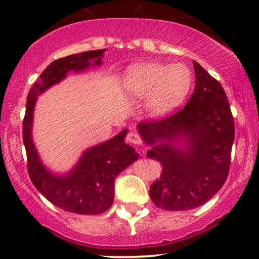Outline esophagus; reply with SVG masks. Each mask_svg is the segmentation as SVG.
Instances as JSON below:
<instances>
[{
	"instance_id": "obj_1",
	"label": "esophagus",
	"mask_w": 259,
	"mask_h": 259,
	"mask_svg": "<svg viewBox=\"0 0 259 259\" xmlns=\"http://www.w3.org/2000/svg\"><path fill=\"white\" fill-rule=\"evenodd\" d=\"M126 141H128L129 143L135 144V145H141L142 144L141 137L138 136L136 133H129L128 135H126Z\"/></svg>"
}]
</instances>
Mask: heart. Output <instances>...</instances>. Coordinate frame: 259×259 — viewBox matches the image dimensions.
Returning a JSON list of instances; mask_svg holds the SVG:
<instances>
[{
    "instance_id": "obj_1",
    "label": "heart",
    "mask_w": 259,
    "mask_h": 259,
    "mask_svg": "<svg viewBox=\"0 0 259 259\" xmlns=\"http://www.w3.org/2000/svg\"><path fill=\"white\" fill-rule=\"evenodd\" d=\"M192 82L190 69L184 64L141 63L130 67L123 84L130 96L147 98V109L162 117L182 103Z\"/></svg>"
}]
</instances>
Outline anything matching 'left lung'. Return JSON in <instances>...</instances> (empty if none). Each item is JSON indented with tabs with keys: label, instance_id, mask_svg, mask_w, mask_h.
Instances as JSON below:
<instances>
[{
	"label": "left lung",
	"instance_id": "8db88e82",
	"mask_svg": "<svg viewBox=\"0 0 259 259\" xmlns=\"http://www.w3.org/2000/svg\"><path fill=\"white\" fill-rule=\"evenodd\" d=\"M194 68L195 92L185 107L137 125L151 145L147 156L163 166L149 194L156 206L167 211L203 205L223 187L230 169L235 140L230 104L221 83L196 61Z\"/></svg>",
	"mask_w": 259,
	"mask_h": 259
}]
</instances>
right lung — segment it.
<instances>
[{
  "instance_id": "obj_1",
  "label": "right lung",
  "mask_w": 259,
  "mask_h": 259,
  "mask_svg": "<svg viewBox=\"0 0 259 259\" xmlns=\"http://www.w3.org/2000/svg\"><path fill=\"white\" fill-rule=\"evenodd\" d=\"M104 52L105 49L92 50L52 62L31 87L23 118V143L32 184L54 205L79 214H98L107 211L114 202L116 177L138 159L135 149L124 142L128 129L85 150L68 174L55 175L43 165L32 142L34 108L38 95L61 82L69 71H82L90 65H100ZM90 60L94 61L93 65Z\"/></svg>"
}]
</instances>
